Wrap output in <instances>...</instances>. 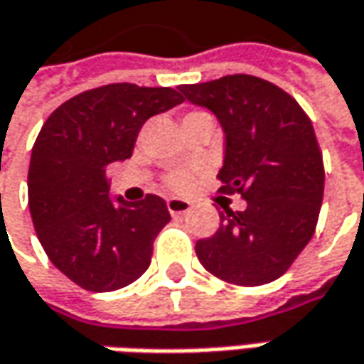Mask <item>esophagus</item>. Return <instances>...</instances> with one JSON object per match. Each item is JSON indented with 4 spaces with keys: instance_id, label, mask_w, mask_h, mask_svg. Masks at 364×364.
<instances>
[{
    "instance_id": "34e87169",
    "label": "esophagus",
    "mask_w": 364,
    "mask_h": 364,
    "mask_svg": "<svg viewBox=\"0 0 364 364\" xmlns=\"http://www.w3.org/2000/svg\"><path fill=\"white\" fill-rule=\"evenodd\" d=\"M168 210L172 217H178V215H184L190 210V200H184V198H168Z\"/></svg>"
}]
</instances>
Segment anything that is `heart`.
I'll use <instances>...</instances> for the list:
<instances>
[{
  "instance_id": "1",
  "label": "heart",
  "mask_w": 364,
  "mask_h": 364,
  "mask_svg": "<svg viewBox=\"0 0 364 364\" xmlns=\"http://www.w3.org/2000/svg\"><path fill=\"white\" fill-rule=\"evenodd\" d=\"M196 115H206L204 111H190L186 113L184 119H190V117H196ZM192 182V170L188 168H176V170H170L168 174L164 176V186L168 190H174V192H180V190H186Z\"/></svg>"
}]
</instances>
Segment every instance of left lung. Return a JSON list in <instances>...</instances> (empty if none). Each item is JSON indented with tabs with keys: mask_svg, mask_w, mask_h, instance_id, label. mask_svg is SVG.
I'll return each mask as SVG.
<instances>
[{
	"mask_svg": "<svg viewBox=\"0 0 364 364\" xmlns=\"http://www.w3.org/2000/svg\"><path fill=\"white\" fill-rule=\"evenodd\" d=\"M178 89L225 129L218 192L247 200L237 213L225 206L217 232L196 241V255L223 282L269 284L291 267L318 225L324 161L312 121L289 92L253 75Z\"/></svg>",
	"mask_w": 364,
	"mask_h": 364,
	"instance_id": "left-lung-1",
	"label": "left lung"
}]
</instances>
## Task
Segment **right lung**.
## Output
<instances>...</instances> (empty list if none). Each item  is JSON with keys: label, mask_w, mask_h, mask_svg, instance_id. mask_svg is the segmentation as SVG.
Wrapping results in <instances>:
<instances>
[{"label": "right lung", "mask_w": 364, "mask_h": 364, "mask_svg": "<svg viewBox=\"0 0 364 364\" xmlns=\"http://www.w3.org/2000/svg\"><path fill=\"white\" fill-rule=\"evenodd\" d=\"M170 87L113 82L56 107L36 137L28 204L48 259L87 291H113L149 267L154 241L170 223L164 198H109L107 166L132 158L141 125L182 103Z\"/></svg>", "instance_id": "right-lung-1"}]
</instances>
